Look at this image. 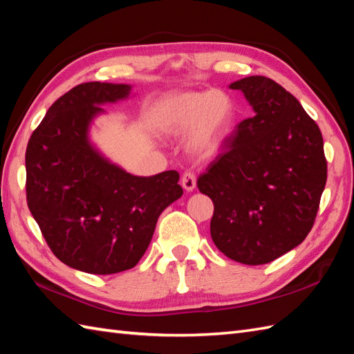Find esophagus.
Instances as JSON below:
<instances>
[{
  "label": "esophagus",
  "mask_w": 354,
  "mask_h": 354,
  "mask_svg": "<svg viewBox=\"0 0 354 354\" xmlns=\"http://www.w3.org/2000/svg\"><path fill=\"white\" fill-rule=\"evenodd\" d=\"M180 184L185 188L187 192H193L196 188V175L193 174L192 170H187L184 171L183 178H180Z\"/></svg>",
  "instance_id": "1"
}]
</instances>
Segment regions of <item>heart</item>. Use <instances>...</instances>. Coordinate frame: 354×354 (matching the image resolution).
<instances>
[{
    "label": "heart",
    "mask_w": 354,
    "mask_h": 354,
    "mask_svg": "<svg viewBox=\"0 0 354 354\" xmlns=\"http://www.w3.org/2000/svg\"><path fill=\"white\" fill-rule=\"evenodd\" d=\"M155 128L164 136H178L192 127L188 147L202 157L216 153L232 125V105L220 92L170 95L155 106Z\"/></svg>",
    "instance_id": "heart-1"
}]
</instances>
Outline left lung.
Masks as SVG:
<instances>
[{
    "mask_svg": "<svg viewBox=\"0 0 354 354\" xmlns=\"http://www.w3.org/2000/svg\"><path fill=\"white\" fill-rule=\"evenodd\" d=\"M241 90L254 116L236 125L197 179L211 197V238L227 258L261 266L297 248L310 232L327 180L323 136L300 102L267 77Z\"/></svg>",
    "mask_w": 354,
    "mask_h": 354,
    "instance_id": "obj_1",
    "label": "left lung"
}]
</instances>
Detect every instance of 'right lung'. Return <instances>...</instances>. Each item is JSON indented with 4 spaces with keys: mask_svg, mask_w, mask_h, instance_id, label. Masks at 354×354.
I'll use <instances>...</instances> for the list:
<instances>
[{
    "mask_svg": "<svg viewBox=\"0 0 354 354\" xmlns=\"http://www.w3.org/2000/svg\"><path fill=\"white\" fill-rule=\"evenodd\" d=\"M129 92L128 84L100 81L71 88L49 106L27 145L30 212L55 257L90 274L136 267L160 214L184 193L176 170L134 176L88 142L101 104Z\"/></svg>",
    "mask_w": 354,
    "mask_h": 354,
    "instance_id": "right-lung-1",
    "label": "right lung"
}]
</instances>
